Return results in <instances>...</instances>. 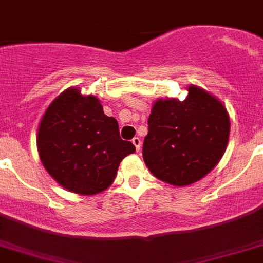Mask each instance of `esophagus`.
Wrapping results in <instances>:
<instances>
[{
    "instance_id": "esophagus-1",
    "label": "esophagus",
    "mask_w": 263,
    "mask_h": 263,
    "mask_svg": "<svg viewBox=\"0 0 263 263\" xmlns=\"http://www.w3.org/2000/svg\"><path fill=\"white\" fill-rule=\"evenodd\" d=\"M132 142H133V145H134V146H136L137 152H140V150H141V145H142V142H141L140 138H138V137H134L133 140H132Z\"/></svg>"
}]
</instances>
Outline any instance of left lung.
<instances>
[{
  "label": "left lung",
  "instance_id": "8db88e82",
  "mask_svg": "<svg viewBox=\"0 0 263 263\" xmlns=\"http://www.w3.org/2000/svg\"><path fill=\"white\" fill-rule=\"evenodd\" d=\"M147 126L143 161L157 178L176 186L205 177L225 153L230 133L223 105L196 86L183 101H157Z\"/></svg>",
  "mask_w": 263,
  "mask_h": 263
}]
</instances>
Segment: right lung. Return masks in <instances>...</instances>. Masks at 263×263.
<instances>
[{
  "instance_id": "obj_1",
  "label": "right lung",
  "mask_w": 263,
  "mask_h": 263,
  "mask_svg": "<svg viewBox=\"0 0 263 263\" xmlns=\"http://www.w3.org/2000/svg\"><path fill=\"white\" fill-rule=\"evenodd\" d=\"M40 158L65 189L91 196L107 189L121 161L136 152L121 140L118 122L104 113L94 96L78 89L60 94L45 111L38 127Z\"/></svg>"
}]
</instances>
